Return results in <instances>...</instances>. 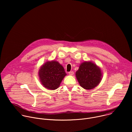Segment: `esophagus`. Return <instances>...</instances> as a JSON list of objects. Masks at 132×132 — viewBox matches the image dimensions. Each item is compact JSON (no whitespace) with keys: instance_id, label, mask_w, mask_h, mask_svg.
I'll list each match as a JSON object with an SVG mask.
<instances>
[{"instance_id":"obj_1","label":"esophagus","mask_w":132,"mask_h":132,"mask_svg":"<svg viewBox=\"0 0 132 132\" xmlns=\"http://www.w3.org/2000/svg\"><path fill=\"white\" fill-rule=\"evenodd\" d=\"M68 74L69 75H70V76H72V75L74 74V72H73V71H70L68 72Z\"/></svg>"}]
</instances>
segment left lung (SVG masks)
Returning a JSON list of instances; mask_svg holds the SVG:
<instances>
[{
  "instance_id": "8db88e82",
  "label": "left lung",
  "mask_w": 132,
  "mask_h": 132,
  "mask_svg": "<svg viewBox=\"0 0 132 132\" xmlns=\"http://www.w3.org/2000/svg\"><path fill=\"white\" fill-rule=\"evenodd\" d=\"M101 68L92 61H85L80 64L76 72V77L84 89L91 90L96 87L102 78Z\"/></svg>"
}]
</instances>
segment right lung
<instances>
[{
	"mask_svg": "<svg viewBox=\"0 0 132 132\" xmlns=\"http://www.w3.org/2000/svg\"><path fill=\"white\" fill-rule=\"evenodd\" d=\"M41 84L45 88L54 90L57 89L67 74L63 66L54 60L43 64L38 72Z\"/></svg>",
	"mask_w": 132,
	"mask_h": 132,
	"instance_id": "add662e5",
	"label": "right lung"
}]
</instances>
